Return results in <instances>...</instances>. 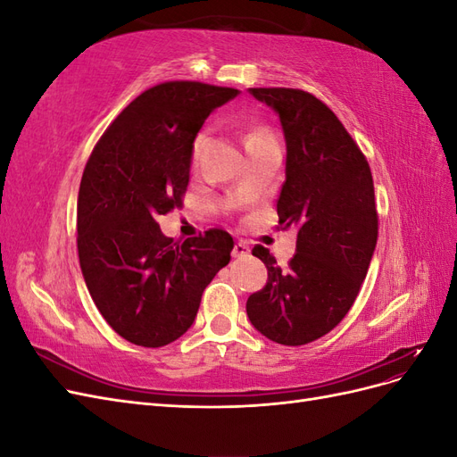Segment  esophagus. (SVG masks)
<instances>
[{"mask_svg":"<svg viewBox=\"0 0 457 457\" xmlns=\"http://www.w3.org/2000/svg\"><path fill=\"white\" fill-rule=\"evenodd\" d=\"M250 245H247L245 242H237L234 244V250H232V257H247L250 255Z\"/></svg>","mask_w":457,"mask_h":457,"instance_id":"34e87169","label":"esophagus"}]
</instances>
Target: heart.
<instances>
[{
	"instance_id": "b5f03b06",
	"label": "heart",
	"mask_w": 457,
	"mask_h": 457,
	"mask_svg": "<svg viewBox=\"0 0 457 457\" xmlns=\"http://www.w3.org/2000/svg\"><path fill=\"white\" fill-rule=\"evenodd\" d=\"M265 135H269V133L262 131V129H255V131H252L250 135H247L245 143L252 141V139H257V137H265ZM204 143H205V133H198L195 143H192V162H196V158H198V154H200V150H202Z\"/></svg>"
}]
</instances>
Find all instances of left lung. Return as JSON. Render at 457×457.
Returning <instances> with one entry per match:
<instances>
[{
  "label": "left lung",
  "instance_id": "left-lung-1",
  "mask_svg": "<svg viewBox=\"0 0 457 457\" xmlns=\"http://www.w3.org/2000/svg\"><path fill=\"white\" fill-rule=\"evenodd\" d=\"M280 118L286 181L276 212L282 228H297L286 270L267 247H253L269 270L247 297L245 312L274 343H311L334 329L358 295L378 244L373 179L364 154L331 110L314 95L286 87H252Z\"/></svg>",
  "mask_w": 457,
  "mask_h": 457
}]
</instances>
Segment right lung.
I'll return each instance as SVG.
<instances>
[{
  "label": "right lung",
  "instance_id": "1",
  "mask_svg": "<svg viewBox=\"0 0 457 457\" xmlns=\"http://www.w3.org/2000/svg\"><path fill=\"white\" fill-rule=\"evenodd\" d=\"M240 91L165 81L121 110L93 148L78 195V255L93 303L118 336L163 347L192 326L205 286L228 265L225 230L175 242L158 215L183 204L192 143Z\"/></svg>",
  "mask_w": 457,
  "mask_h": 457
}]
</instances>
